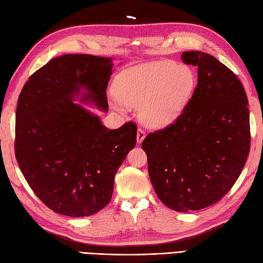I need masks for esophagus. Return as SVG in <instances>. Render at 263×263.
<instances>
[{
    "label": "esophagus",
    "instance_id": "obj_1",
    "mask_svg": "<svg viewBox=\"0 0 263 263\" xmlns=\"http://www.w3.org/2000/svg\"><path fill=\"white\" fill-rule=\"evenodd\" d=\"M144 138H146V132H144L142 128L139 127L138 128V132H137V142L138 143H141L143 141Z\"/></svg>",
    "mask_w": 263,
    "mask_h": 263
}]
</instances>
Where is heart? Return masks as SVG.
I'll list each match as a JSON object with an SVG mask.
<instances>
[{
	"label": "heart",
	"instance_id": "heart-1",
	"mask_svg": "<svg viewBox=\"0 0 263 263\" xmlns=\"http://www.w3.org/2000/svg\"><path fill=\"white\" fill-rule=\"evenodd\" d=\"M197 78L187 65L168 60L153 61L133 66L117 76L115 98L130 108H139V117L149 127L173 124L191 98ZM117 109H122L116 104Z\"/></svg>",
	"mask_w": 263,
	"mask_h": 263
}]
</instances>
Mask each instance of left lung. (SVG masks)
Instances as JSON below:
<instances>
[{"instance_id": "left-lung-1", "label": "left lung", "mask_w": 263, "mask_h": 263, "mask_svg": "<svg viewBox=\"0 0 263 263\" xmlns=\"http://www.w3.org/2000/svg\"><path fill=\"white\" fill-rule=\"evenodd\" d=\"M198 85L181 116L141 144L150 181L175 211L206 208L235 184L250 152L248 97L234 72L210 54L184 52Z\"/></svg>"}]
</instances>
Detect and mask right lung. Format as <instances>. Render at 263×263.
<instances>
[{"label":"right lung","mask_w":263,"mask_h":263,"mask_svg":"<svg viewBox=\"0 0 263 263\" xmlns=\"http://www.w3.org/2000/svg\"><path fill=\"white\" fill-rule=\"evenodd\" d=\"M113 66L110 58L62 55L36 71L20 92L15 158L32 191L60 215L87 217L105 208L116 172L137 143L135 123L108 130L82 105L108 111Z\"/></svg>","instance_id":"right-lung-1"}]
</instances>
